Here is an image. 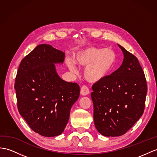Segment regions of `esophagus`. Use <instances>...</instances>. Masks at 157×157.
Listing matches in <instances>:
<instances>
[{
  "mask_svg": "<svg viewBox=\"0 0 157 157\" xmlns=\"http://www.w3.org/2000/svg\"><path fill=\"white\" fill-rule=\"evenodd\" d=\"M90 91L89 88H88L86 86H82L81 87V94L82 95V96H86L89 94Z\"/></svg>",
  "mask_w": 157,
  "mask_h": 157,
  "instance_id": "34e87169",
  "label": "esophagus"
}]
</instances>
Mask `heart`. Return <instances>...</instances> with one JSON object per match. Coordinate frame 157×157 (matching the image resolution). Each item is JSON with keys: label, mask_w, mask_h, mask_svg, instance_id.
<instances>
[{"label": "heart", "mask_w": 157, "mask_h": 157, "mask_svg": "<svg viewBox=\"0 0 157 157\" xmlns=\"http://www.w3.org/2000/svg\"><path fill=\"white\" fill-rule=\"evenodd\" d=\"M75 62L78 66L85 67L84 76L88 82L97 83L105 80L114 69L117 55L113 49L89 47L81 50L74 55ZM67 59L68 68L76 72V64Z\"/></svg>", "instance_id": "b5f03b06"}]
</instances>
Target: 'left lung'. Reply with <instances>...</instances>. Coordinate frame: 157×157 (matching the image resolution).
Returning <instances> with one entry per match:
<instances>
[{
	"label": "left lung",
	"instance_id": "8db88e82",
	"mask_svg": "<svg viewBox=\"0 0 157 157\" xmlns=\"http://www.w3.org/2000/svg\"><path fill=\"white\" fill-rule=\"evenodd\" d=\"M118 45L124 55L123 64L92 86L94 125L105 136H121L132 128L144 113L147 93L146 78L138 59Z\"/></svg>",
	"mask_w": 157,
	"mask_h": 157
}]
</instances>
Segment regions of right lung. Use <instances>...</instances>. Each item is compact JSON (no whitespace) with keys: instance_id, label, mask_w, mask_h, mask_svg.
<instances>
[{"instance_id":"obj_1","label":"right lung","mask_w":157,"mask_h":157,"mask_svg":"<svg viewBox=\"0 0 157 157\" xmlns=\"http://www.w3.org/2000/svg\"><path fill=\"white\" fill-rule=\"evenodd\" d=\"M64 60L63 51L39 44L21 60L15 78L18 112L33 131L44 136L63 133L79 97L78 84L63 81L56 71L55 64Z\"/></svg>"}]
</instances>
